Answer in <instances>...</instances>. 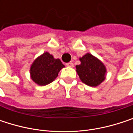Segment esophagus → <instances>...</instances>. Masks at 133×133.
<instances>
[{
  "mask_svg": "<svg viewBox=\"0 0 133 133\" xmlns=\"http://www.w3.org/2000/svg\"><path fill=\"white\" fill-rule=\"evenodd\" d=\"M66 66L72 68V67H74V64H73L71 62H68V63H66Z\"/></svg>",
  "mask_w": 133,
  "mask_h": 133,
  "instance_id": "obj_1",
  "label": "esophagus"
}]
</instances>
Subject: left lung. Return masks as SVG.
<instances>
[{
	"label": "left lung",
	"mask_w": 133,
	"mask_h": 133,
	"mask_svg": "<svg viewBox=\"0 0 133 133\" xmlns=\"http://www.w3.org/2000/svg\"><path fill=\"white\" fill-rule=\"evenodd\" d=\"M81 64L76 65V71L81 81L89 86L96 87L105 78L106 68L104 64L90 53L79 58Z\"/></svg>",
	"instance_id": "obj_1"
}]
</instances>
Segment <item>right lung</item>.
I'll list each match as a JSON object with an SVG mask.
<instances>
[{
  "instance_id": "1",
  "label": "right lung",
  "mask_w": 133,
  "mask_h": 133,
  "mask_svg": "<svg viewBox=\"0 0 133 133\" xmlns=\"http://www.w3.org/2000/svg\"><path fill=\"white\" fill-rule=\"evenodd\" d=\"M65 65L60 59H55L48 52L38 57L30 68L31 78L38 85H46L52 82Z\"/></svg>"
}]
</instances>
